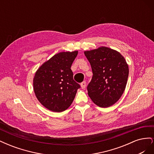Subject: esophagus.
<instances>
[{"label":"esophagus","instance_id":"34e87169","mask_svg":"<svg viewBox=\"0 0 154 154\" xmlns=\"http://www.w3.org/2000/svg\"><path fill=\"white\" fill-rule=\"evenodd\" d=\"M81 87L82 88H83V89H84V88H85V87H86V82L84 81V82H83L82 83H81Z\"/></svg>","mask_w":154,"mask_h":154}]
</instances>
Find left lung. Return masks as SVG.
Masks as SVG:
<instances>
[{
	"label": "left lung",
	"instance_id": "8db88e82",
	"mask_svg": "<svg viewBox=\"0 0 154 154\" xmlns=\"http://www.w3.org/2000/svg\"><path fill=\"white\" fill-rule=\"evenodd\" d=\"M84 54L93 73L87 86L88 96L100 107L113 105L122 97L127 85L129 69L124 57L105 46L85 51Z\"/></svg>",
	"mask_w": 154,
	"mask_h": 154
}]
</instances>
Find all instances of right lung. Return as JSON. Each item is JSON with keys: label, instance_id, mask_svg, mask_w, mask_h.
Segmentation results:
<instances>
[{"label": "right lung", "instance_id": "1", "mask_svg": "<svg viewBox=\"0 0 154 154\" xmlns=\"http://www.w3.org/2000/svg\"><path fill=\"white\" fill-rule=\"evenodd\" d=\"M78 51L54 54L37 69L33 90L40 103L48 110L60 112L71 106L80 85L73 80L71 67Z\"/></svg>", "mask_w": 154, "mask_h": 154}]
</instances>
